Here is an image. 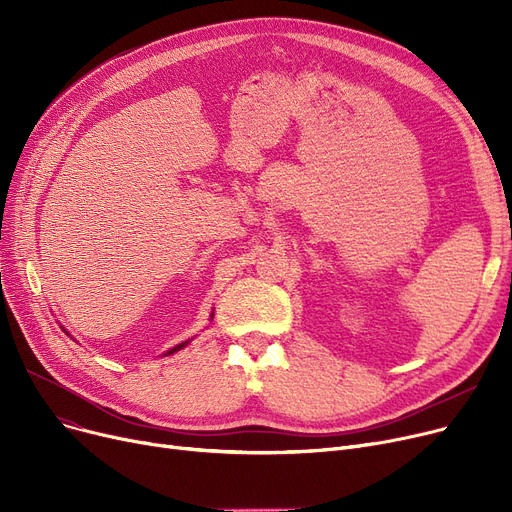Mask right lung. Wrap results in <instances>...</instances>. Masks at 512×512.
<instances>
[{"label": "right lung", "instance_id": "1", "mask_svg": "<svg viewBox=\"0 0 512 512\" xmlns=\"http://www.w3.org/2000/svg\"><path fill=\"white\" fill-rule=\"evenodd\" d=\"M211 317H213V313H211ZM186 344H188V340H186V342H180V344H176V346H174V348H170V351H168V353H166V355H174V353H176V351H180V348H184V346H186Z\"/></svg>", "mask_w": 512, "mask_h": 512}]
</instances>
